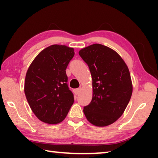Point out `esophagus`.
Returning a JSON list of instances; mask_svg holds the SVG:
<instances>
[{"instance_id": "1", "label": "esophagus", "mask_w": 158, "mask_h": 158, "mask_svg": "<svg viewBox=\"0 0 158 158\" xmlns=\"http://www.w3.org/2000/svg\"><path fill=\"white\" fill-rule=\"evenodd\" d=\"M80 91H81V89H77L74 90V93H75L76 95H77L79 94Z\"/></svg>"}]
</instances>
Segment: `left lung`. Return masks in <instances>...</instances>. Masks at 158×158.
I'll return each mask as SVG.
<instances>
[{"instance_id": "1", "label": "left lung", "mask_w": 158, "mask_h": 158, "mask_svg": "<svg viewBox=\"0 0 158 158\" xmlns=\"http://www.w3.org/2000/svg\"><path fill=\"white\" fill-rule=\"evenodd\" d=\"M79 54L89 66L93 81L92 100L84 107L85 117L98 127L114 123L123 114L132 96L129 69L118 53L102 44L90 45Z\"/></svg>"}]
</instances>
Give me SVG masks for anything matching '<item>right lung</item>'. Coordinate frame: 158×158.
<instances>
[{
	"mask_svg": "<svg viewBox=\"0 0 158 158\" xmlns=\"http://www.w3.org/2000/svg\"><path fill=\"white\" fill-rule=\"evenodd\" d=\"M74 49L53 44L35 58L26 74L24 92L37 118L48 124L62 122L74 103L65 69L74 57Z\"/></svg>",
	"mask_w": 158,
	"mask_h": 158,
	"instance_id": "right-lung-1",
	"label": "right lung"
}]
</instances>
